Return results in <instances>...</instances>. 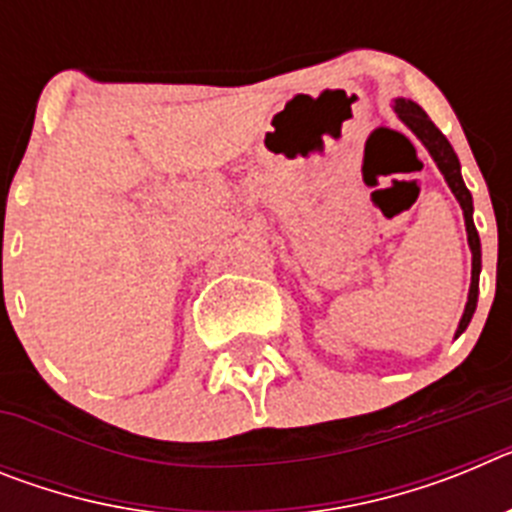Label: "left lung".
<instances>
[{
	"label": "left lung",
	"mask_w": 512,
	"mask_h": 512,
	"mask_svg": "<svg viewBox=\"0 0 512 512\" xmlns=\"http://www.w3.org/2000/svg\"><path fill=\"white\" fill-rule=\"evenodd\" d=\"M392 110L397 112V117H400V120L405 122L410 130H413V135L420 140V143H423L425 151L431 153V158L436 161L438 171L443 174V179H446L449 189L454 192L456 202L461 205V212H464L469 251H472V284H469V295H467V305H464V315H461L459 328H456V336H461V333L467 330V325L472 323V315H474V310H477L479 271H482V246H479V235H477V228H474V220H472V212H474L472 194H469L467 184H464V179H461V164H459V158H456L454 148H451V143L446 140V135H443L441 130L433 125L431 117L425 115L423 107L415 102H410V99L397 97L395 104H392Z\"/></svg>",
	"instance_id": "obj_1"
}]
</instances>
